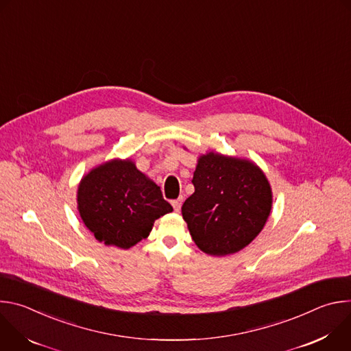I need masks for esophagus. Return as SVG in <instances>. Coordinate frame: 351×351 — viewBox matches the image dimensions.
Returning a JSON list of instances; mask_svg holds the SVG:
<instances>
[{
  "label": "esophagus",
  "mask_w": 351,
  "mask_h": 351,
  "mask_svg": "<svg viewBox=\"0 0 351 351\" xmlns=\"http://www.w3.org/2000/svg\"><path fill=\"white\" fill-rule=\"evenodd\" d=\"M182 203H183V198L182 197H179L178 199H173L172 202V206H173V210L176 211V213H179L180 211V207H182Z\"/></svg>",
  "instance_id": "obj_1"
}]
</instances>
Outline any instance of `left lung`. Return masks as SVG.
<instances>
[{
	"instance_id": "obj_1",
	"label": "left lung",
	"mask_w": 351,
	"mask_h": 351,
	"mask_svg": "<svg viewBox=\"0 0 351 351\" xmlns=\"http://www.w3.org/2000/svg\"><path fill=\"white\" fill-rule=\"evenodd\" d=\"M191 183L194 193L183 203L182 215L206 254H236L264 229L274 195L256 162L208 152L197 158Z\"/></svg>"
}]
</instances>
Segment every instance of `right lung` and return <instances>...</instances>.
<instances>
[{
    "label": "right lung",
    "instance_id": "right-lung-1",
    "mask_svg": "<svg viewBox=\"0 0 351 351\" xmlns=\"http://www.w3.org/2000/svg\"><path fill=\"white\" fill-rule=\"evenodd\" d=\"M76 197L79 215L94 237L123 250L148 237L156 219L173 211L156 182L130 158H114L90 169Z\"/></svg>",
    "mask_w": 351,
    "mask_h": 351
}]
</instances>
